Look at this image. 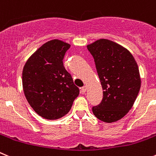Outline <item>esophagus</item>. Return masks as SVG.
I'll list each match as a JSON object with an SVG mask.
<instances>
[{"mask_svg": "<svg viewBox=\"0 0 156 156\" xmlns=\"http://www.w3.org/2000/svg\"><path fill=\"white\" fill-rule=\"evenodd\" d=\"M86 91H87V86H84V87H83L82 89H81V92H82L83 93H85Z\"/></svg>", "mask_w": 156, "mask_h": 156, "instance_id": "34e87169", "label": "esophagus"}]
</instances>
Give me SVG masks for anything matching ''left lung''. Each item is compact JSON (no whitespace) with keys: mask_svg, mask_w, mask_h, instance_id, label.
<instances>
[{"mask_svg":"<svg viewBox=\"0 0 156 156\" xmlns=\"http://www.w3.org/2000/svg\"><path fill=\"white\" fill-rule=\"evenodd\" d=\"M94 59L103 87L101 103L93 107L96 118L105 122L121 119L133 107L141 87L138 65L129 50L100 39L87 45Z\"/></svg>","mask_w":156,"mask_h":156,"instance_id":"left-lung-1","label":"left lung"}]
</instances>
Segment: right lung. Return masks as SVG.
Returning <instances> with one entry per match:
<instances>
[{
	"instance_id": "1",
	"label": "right lung",
	"mask_w": 156,
	"mask_h": 156,
	"mask_svg": "<svg viewBox=\"0 0 156 156\" xmlns=\"http://www.w3.org/2000/svg\"><path fill=\"white\" fill-rule=\"evenodd\" d=\"M69 44L52 40L41 46L25 63L22 73L24 95L41 117L57 119L69 112L80 90L63 66Z\"/></svg>"
}]
</instances>
